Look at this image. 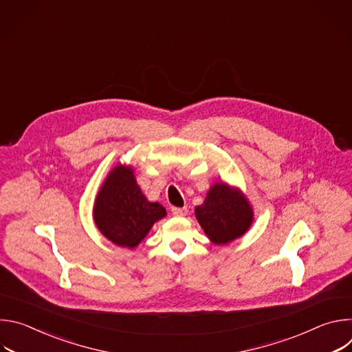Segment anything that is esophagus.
Returning <instances> with one entry per match:
<instances>
[{"label":"esophagus","mask_w":352,"mask_h":352,"mask_svg":"<svg viewBox=\"0 0 352 352\" xmlns=\"http://www.w3.org/2000/svg\"><path fill=\"white\" fill-rule=\"evenodd\" d=\"M171 213H173L175 217H184V216H186L188 209H186V208H173V209H171Z\"/></svg>","instance_id":"34e87169"}]
</instances>
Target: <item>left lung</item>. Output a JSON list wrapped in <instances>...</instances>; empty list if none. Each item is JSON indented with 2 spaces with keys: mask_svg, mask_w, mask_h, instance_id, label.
<instances>
[{
  "mask_svg": "<svg viewBox=\"0 0 352 352\" xmlns=\"http://www.w3.org/2000/svg\"><path fill=\"white\" fill-rule=\"evenodd\" d=\"M195 216L216 245H226L242 236L254 221L252 206L243 193L224 182L210 188L204 205L196 206Z\"/></svg>",
  "mask_w": 352,
  "mask_h": 352,
  "instance_id": "1",
  "label": "left lung"
}]
</instances>
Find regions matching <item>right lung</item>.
<instances>
[{
	"instance_id": "right-lung-1",
	"label": "right lung",
	"mask_w": 352,
	"mask_h": 352,
	"mask_svg": "<svg viewBox=\"0 0 352 352\" xmlns=\"http://www.w3.org/2000/svg\"><path fill=\"white\" fill-rule=\"evenodd\" d=\"M166 209L148 202L136 184L129 166H116L100 188L93 208V219L113 243L133 249L156 221L166 217Z\"/></svg>"
}]
</instances>
